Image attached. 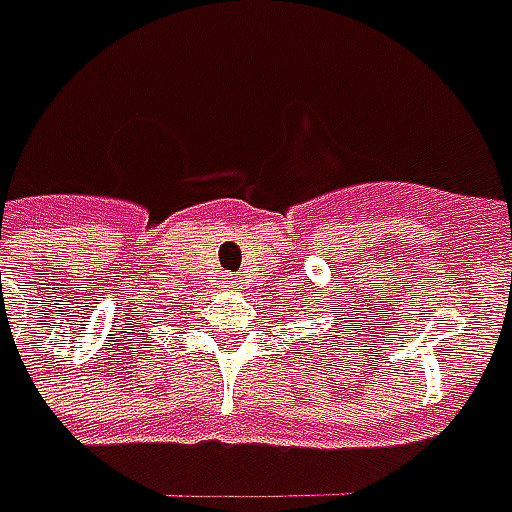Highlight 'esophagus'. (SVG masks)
Segmentation results:
<instances>
[{"instance_id":"1","label":"esophagus","mask_w":512,"mask_h":512,"mask_svg":"<svg viewBox=\"0 0 512 512\" xmlns=\"http://www.w3.org/2000/svg\"><path fill=\"white\" fill-rule=\"evenodd\" d=\"M238 277H232V274H224V277H221V285H224V288H238Z\"/></svg>"}]
</instances>
